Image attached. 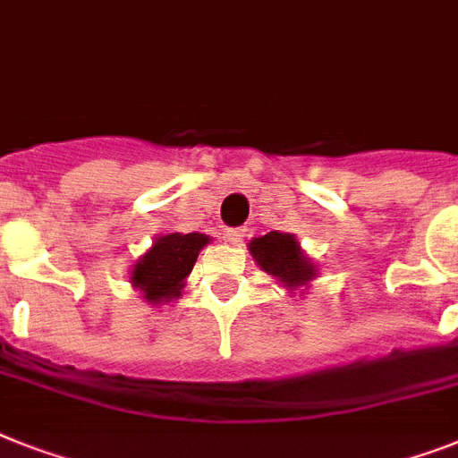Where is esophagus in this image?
I'll list each match as a JSON object with an SVG mask.
<instances>
[{
  "label": "esophagus",
  "instance_id": "34e87169",
  "mask_svg": "<svg viewBox=\"0 0 458 458\" xmlns=\"http://www.w3.org/2000/svg\"><path fill=\"white\" fill-rule=\"evenodd\" d=\"M245 238V229L243 226H233V229H226L225 232V241L226 243H232V245H238L241 241Z\"/></svg>",
  "mask_w": 458,
  "mask_h": 458
}]
</instances>
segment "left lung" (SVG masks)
Masks as SVG:
<instances>
[{"label": "left lung", "mask_w": 458, "mask_h": 458, "mask_svg": "<svg viewBox=\"0 0 458 458\" xmlns=\"http://www.w3.org/2000/svg\"><path fill=\"white\" fill-rule=\"evenodd\" d=\"M248 250L259 264V269L274 276L288 290L301 288L316 278V267L297 243L293 233L269 232L259 238H252Z\"/></svg>", "instance_id": "left-lung-1"}]
</instances>
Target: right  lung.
<instances>
[{
  "label": "right lung",
  "mask_w": 458,
  "mask_h": 458,
  "mask_svg": "<svg viewBox=\"0 0 458 458\" xmlns=\"http://www.w3.org/2000/svg\"><path fill=\"white\" fill-rule=\"evenodd\" d=\"M208 243L210 236L206 233L158 236L131 271L133 288H138L149 304L177 300L182 294L184 278L191 274L196 257Z\"/></svg>",
  "instance_id": "1"
}]
</instances>
